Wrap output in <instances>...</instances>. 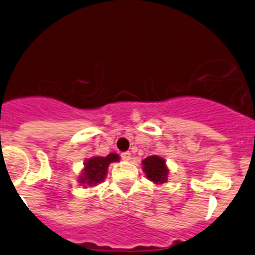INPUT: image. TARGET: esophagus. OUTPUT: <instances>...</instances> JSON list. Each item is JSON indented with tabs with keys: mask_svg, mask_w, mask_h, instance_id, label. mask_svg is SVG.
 Wrapping results in <instances>:
<instances>
[{
	"mask_svg": "<svg viewBox=\"0 0 255 255\" xmlns=\"http://www.w3.org/2000/svg\"><path fill=\"white\" fill-rule=\"evenodd\" d=\"M121 157H122L123 160L128 162V160H130V153L129 152H123L122 154H121Z\"/></svg>",
	"mask_w": 255,
	"mask_h": 255,
	"instance_id": "esophagus-1",
	"label": "esophagus"
}]
</instances>
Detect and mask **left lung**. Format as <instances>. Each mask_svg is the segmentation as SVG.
Wrapping results in <instances>:
<instances>
[{
    "label": "left lung",
    "mask_w": 255,
    "mask_h": 255,
    "mask_svg": "<svg viewBox=\"0 0 255 255\" xmlns=\"http://www.w3.org/2000/svg\"><path fill=\"white\" fill-rule=\"evenodd\" d=\"M142 169L145 177L154 184H164L168 180L169 168L167 167L164 158L159 155H149L142 160Z\"/></svg>",
    "instance_id": "8db88e82"
}]
</instances>
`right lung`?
Listing matches in <instances>:
<instances>
[{"label":"right lung","instance_id":"add662e5","mask_svg":"<svg viewBox=\"0 0 255 255\" xmlns=\"http://www.w3.org/2000/svg\"><path fill=\"white\" fill-rule=\"evenodd\" d=\"M120 155L117 153H110L106 157H91L85 160V167L81 170L78 175V183L83 187H96L97 184L102 183L107 177L108 167L111 163L118 162Z\"/></svg>","mask_w":255,"mask_h":255}]
</instances>
